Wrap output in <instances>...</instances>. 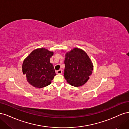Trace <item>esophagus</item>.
<instances>
[{"instance_id": "obj_1", "label": "esophagus", "mask_w": 129, "mask_h": 129, "mask_svg": "<svg viewBox=\"0 0 129 129\" xmlns=\"http://www.w3.org/2000/svg\"><path fill=\"white\" fill-rule=\"evenodd\" d=\"M56 73H57V74H61L62 73V71L61 69L58 70V71H56Z\"/></svg>"}]
</instances>
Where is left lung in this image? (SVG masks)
Returning <instances> with one entry per match:
<instances>
[{"label":"left lung","mask_w":129,"mask_h":129,"mask_svg":"<svg viewBox=\"0 0 129 129\" xmlns=\"http://www.w3.org/2000/svg\"><path fill=\"white\" fill-rule=\"evenodd\" d=\"M64 77L72 86L80 87L89 79L93 71V63L83 49L74 48L65 54Z\"/></svg>","instance_id":"left-lung-1"}]
</instances>
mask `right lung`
I'll list each match as a JSON object with an SVG mask.
<instances>
[{
    "label": "right lung",
    "instance_id": "add662e5",
    "mask_svg": "<svg viewBox=\"0 0 129 129\" xmlns=\"http://www.w3.org/2000/svg\"><path fill=\"white\" fill-rule=\"evenodd\" d=\"M54 52L45 48L34 49L23 62L22 71L27 82L35 88L49 85L56 74L50 58Z\"/></svg>",
    "mask_w": 129,
    "mask_h": 129
}]
</instances>
